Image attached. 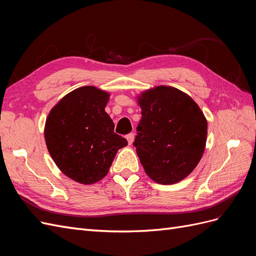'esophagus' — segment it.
I'll return each mask as SVG.
<instances>
[{"mask_svg": "<svg viewBox=\"0 0 256 256\" xmlns=\"http://www.w3.org/2000/svg\"><path fill=\"white\" fill-rule=\"evenodd\" d=\"M126 138H127L129 145H131V144L134 143V134H129L126 136Z\"/></svg>", "mask_w": 256, "mask_h": 256, "instance_id": "obj_1", "label": "esophagus"}]
</instances>
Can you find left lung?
I'll return each instance as SVG.
<instances>
[{
  "instance_id": "1",
  "label": "left lung",
  "mask_w": 256,
  "mask_h": 256,
  "mask_svg": "<svg viewBox=\"0 0 256 256\" xmlns=\"http://www.w3.org/2000/svg\"><path fill=\"white\" fill-rule=\"evenodd\" d=\"M142 118L134 142L141 164L154 182L176 184L196 168L206 145L207 120L190 96L158 86L138 97Z\"/></svg>"
}]
</instances>
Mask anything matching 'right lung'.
<instances>
[{"instance_id":"1","label":"right lung","mask_w":256,"mask_h":256,"mask_svg":"<svg viewBox=\"0 0 256 256\" xmlns=\"http://www.w3.org/2000/svg\"><path fill=\"white\" fill-rule=\"evenodd\" d=\"M108 100L104 90L79 88L62 98L46 120L52 159L66 176L83 184L102 180L116 152L128 144L114 132V122L104 111Z\"/></svg>"}]
</instances>
